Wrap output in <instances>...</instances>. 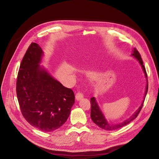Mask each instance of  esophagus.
<instances>
[{"instance_id":"esophagus-1","label":"esophagus","mask_w":159,"mask_h":159,"mask_svg":"<svg viewBox=\"0 0 159 159\" xmlns=\"http://www.w3.org/2000/svg\"><path fill=\"white\" fill-rule=\"evenodd\" d=\"M83 98V94L80 92H78L75 95V99L77 100V101H80L81 98Z\"/></svg>"}]
</instances>
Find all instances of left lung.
<instances>
[{
    "label": "left lung",
    "mask_w": 159,
    "mask_h": 159,
    "mask_svg": "<svg viewBox=\"0 0 159 159\" xmlns=\"http://www.w3.org/2000/svg\"><path fill=\"white\" fill-rule=\"evenodd\" d=\"M131 55L134 57L135 59L139 62L140 65L142 67V69L143 70V72L144 73L145 77L146 79V91H145V93H144V97L143 102L141 103V105L140 107L138 108V109L135 111V113H133L132 115H131L127 119L125 120L124 121L118 123V124H111L109 123L107 121V120L106 119L105 116L102 111H101V108H100L97 101L96 98L95 97H92L90 100V102H91V120H93V122L97 124L98 126H99L101 128L107 130V131H113L119 129L120 128H122L125 126H126L127 124L130 123L132 120L136 119L137 116H138L139 113H140L142 107L143 106V104L144 102V100L146 96V94L148 93V77H147V73L146 71V68L143 65V60H142V58L140 57V53L137 50L134 48L133 49V53Z\"/></svg>",
    "instance_id": "8db88e82"
}]
</instances>
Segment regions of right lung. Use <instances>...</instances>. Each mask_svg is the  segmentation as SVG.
<instances>
[{"mask_svg": "<svg viewBox=\"0 0 159 159\" xmlns=\"http://www.w3.org/2000/svg\"><path fill=\"white\" fill-rule=\"evenodd\" d=\"M43 55L39 44L32 43L21 62L16 91L24 119L35 128L49 132L68 119L75 95L40 65Z\"/></svg>", "mask_w": 159, "mask_h": 159, "instance_id": "1", "label": "right lung"}]
</instances>
